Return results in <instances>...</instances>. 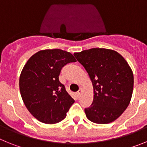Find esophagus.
<instances>
[{"label": "esophagus", "instance_id": "obj_1", "mask_svg": "<svg viewBox=\"0 0 147 147\" xmlns=\"http://www.w3.org/2000/svg\"><path fill=\"white\" fill-rule=\"evenodd\" d=\"M82 93V88H80V89L79 90H78L77 93H76V94H77V96H78V97H80V96H81Z\"/></svg>", "mask_w": 147, "mask_h": 147}]
</instances>
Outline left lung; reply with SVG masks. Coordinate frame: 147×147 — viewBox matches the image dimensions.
Returning <instances> with one entry per match:
<instances>
[{"label":"left lung","mask_w":147,"mask_h":147,"mask_svg":"<svg viewBox=\"0 0 147 147\" xmlns=\"http://www.w3.org/2000/svg\"><path fill=\"white\" fill-rule=\"evenodd\" d=\"M74 55L85 67L93 87L91 107L86 116L96 124H109L124 112L133 91L134 77L123 57L114 50L95 48Z\"/></svg>","instance_id":"8db88e82"}]
</instances>
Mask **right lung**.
<instances>
[{"label":"right lung","instance_id":"right-lung-1","mask_svg":"<svg viewBox=\"0 0 147 147\" xmlns=\"http://www.w3.org/2000/svg\"><path fill=\"white\" fill-rule=\"evenodd\" d=\"M76 62L70 52L61 49L41 50L29 58L20 76L22 99L30 113L45 124L58 123L74 99L59 80L62 67Z\"/></svg>","mask_w":147,"mask_h":147}]
</instances>
